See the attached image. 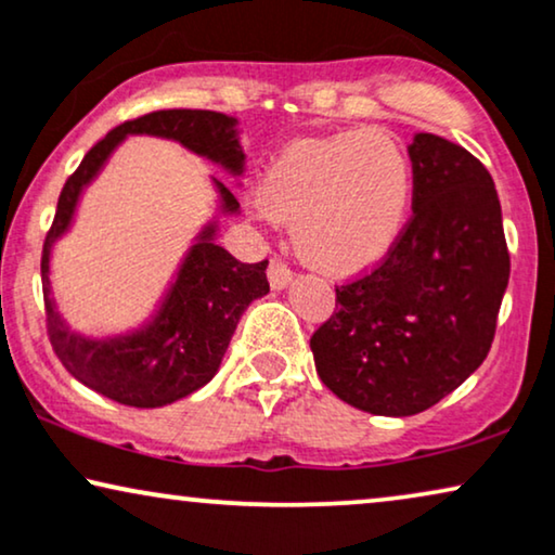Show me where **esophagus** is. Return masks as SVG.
I'll use <instances>...</instances> for the list:
<instances>
[{
  "label": "esophagus",
  "instance_id": "1",
  "mask_svg": "<svg viewBox=\"0 0 555 555\" xmlns=\"http://www.w3.org/2000/svg\"><path fill=\"white\" fill-rule=\"evenodd\" d=\"M269 284L273 292H282L292 284V271L286 269V263L279 261V258H271L269 263Z\"/></svg>",
  "mask_w": 555,
  "mask_h": 555
}]
</instances>
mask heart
<instances>
[{"instance_id":"1","label":"heart","mask_w":555,"mask_h":555,"mask_svg":"<svg viewBox=\"0 0 555 555\" xmlns=\"http://www.w3.org/2000/svg\"><path fill=\"white\" fill-rule=\"evenodd\" d=\"M409 201L411 167L396 139L352 129L279 152L248 208L256 220L292 223L297 254L314 269L345 276L388 254Z\"/></svg>"}]
</instances>
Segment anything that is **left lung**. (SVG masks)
<instances>
[{"label":"left lung","instance_id":"1","mask_svg":"<svg viewBox=\"0 0 555 555\" xmlns=\"http://www.w3.org/2000/svg\"><path fill=\"white\" fill-rule=\"evenodd\" d=\"M413 216L378 269L337 286L309 339L324 386L375 416H413L460 388L490 352L509 279L500 197L460 144L416 134Z\"/></svg>","mask_w":555,"mask_h":555}]
</instances>
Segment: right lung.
Instances as JSON below:
<instances>
[{"label": "right lung", "instance_id": "obj_1", "mask_svg": "<svg viewBox=\"0 0 555 555\" xmlns=\"http://www.w3.org/2000/svg\"><path fill=\"white\" fill-rule=\"evenodd\" d=\"M127 137L169 139L231 177L243 172L246 154L241 150L235 116L192 108L154 111L108 131L68 177L57 201L53 228L42 248V294L53 350L65 371L95 393L134 409H159L212 380L243 312L250 301L269 294V261L241 263L218 246L220 216H238L241 205L231 188L210 177L218 195V212L192 238L154 312L139 327L106 337L73 330L57 312L50 258L55 243L68 235L76 223L86 188H91Z\"/></svg>", "mask_w": 555, "mask_h": 555}]
</instances>
